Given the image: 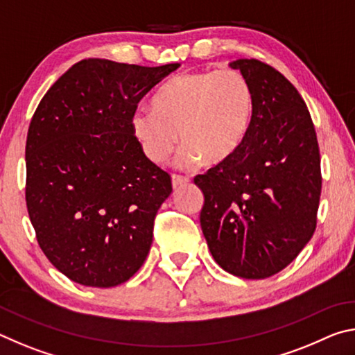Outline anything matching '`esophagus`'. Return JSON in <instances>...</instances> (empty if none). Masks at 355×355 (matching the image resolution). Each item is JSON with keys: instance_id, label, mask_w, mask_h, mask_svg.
Segmentation results:
<instances>
[{"instance_id": "esophagus-1", "label": "esophagus", "mask_w": 355, "mask_h": 355, "mask_svg": "<svg viewBox=\"0 0 355 355\" xmlns=\"http://www.w3.org/2000/svg\"><path fill=\"white\" fill-rule=\"evenodd\" d=\"M188 182H189V178L184 177V175H177V173H173V175H172V186H173V189L180 188V186H183V184H186Z\"/></svg>"}]
</instances>
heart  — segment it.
<instances>
[{
	"label": "heart",
	"instance_id": "b5f03b06",
	"mask_svg": "<svg viewBox=\"0 0 355 355\" xmlns=\"http://www.w3.org/2000/svg\"><path fill=\"white\" fill-rule=\"evenodd\" d=\"M254 114V89L239 70L189 71L156 92L153 110L133 112L131 131L155 164L164 163L178 141L184 144L178 155L182 166L200 159L218 164L241 147Z\"/></svg>",
	"mask_w": 355,
	"mask_h": 355
}]
</instances>
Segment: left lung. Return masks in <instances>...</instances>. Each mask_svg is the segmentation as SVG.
Here are the masks:
<instances>
[{"label":"left lung","mask_w":355,"mask_h":355,"mask_svg":"<svg viewBox=\"0 0 355 355\" xmlns=\"http://www.w3.org/2000/svg\"><path fill=\"white\" fill-rule=\"evenodd\" d=\"M255 95L250 130L235 153L197 175L200 225L216 263L236 277L266 279L286 268L316 228L321 158L297 89L258 59L230 64Z\"/></svg>","instance_id":"obj_1"}]
</instances>
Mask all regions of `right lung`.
I'll return each instance as SVG.
<instances>
[{"instance_id":"1","label":"right lung","mask_w":355,"mask_h":355,"mask_svg":"<svg viewBox=\"0 0 355 355\" xmlns=\"http://www.w3.org/2000/svg\"><path fill=\"white\" fill-rule=\"evenodd\" d=\"M180 64L83 59L48 89L26 137V207L40 249L80 285L110 288L137 272L171 175L144 155L131 116Z\"/></svg>"}]
</instances>
